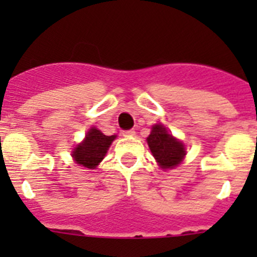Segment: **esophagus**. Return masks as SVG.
Instances as JSON below:
<instances>
[{
  "instance_id": "34e87169",
  "label": "esophagus",
  "mask_w": 257,
  "mask_h": 257,
  "mask_svg": "<svg viewBox=\"0 0 257 257\" xmlns=\"http://www.w3.org/2000/svg\"><path fill=\"white\" fill-rule=\"evenodd\" d=\"M123 135H124V136H134V135H135V130H134V128H131V130L124 131Z\"/></svg>"
}]
</instances>
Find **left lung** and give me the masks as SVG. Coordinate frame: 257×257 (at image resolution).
I'll list each match as a JSON object with an SVG mask.
<instances>
[{
  "mask_svg": "<svg viewBox=\"0 0 257 257\" xmlns=\"http://www.w3.org/2000/svg\"><path fill=\"white\" fill-rule=\"evenodd\" d=\"M152 154L161 169H174L187 154L185 145L167 131L163 124L157 123L152 127L151 135L147 138Z\"/></svg>",
  "mask_w": 257,
  "mask_h": 257,
  "instance_id": "1",
  "label": "left lung"
}]
</instances>
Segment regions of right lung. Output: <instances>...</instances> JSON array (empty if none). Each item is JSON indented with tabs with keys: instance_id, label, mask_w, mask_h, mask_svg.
I'll use <instances>...</instances> for the list:
<instances>
[{
	"instance_id": "add662e5",
	"label": "right lung",
	"mask_w": 257,
	"mask_h": 257,
	"mask_svg": "<svg viewBox=\"0 0 257 257\" xmlns=\"http://www.w3.org/2000/svg\"><path fill=\"white\" fill-rule=\"evenodd\" d=\"M115 138V135H104L96 127H91L86 134L85 140L79 143L72 152L74 162L86 169H96V166L103 161Z\"/></svg>"
}]
</instances>
